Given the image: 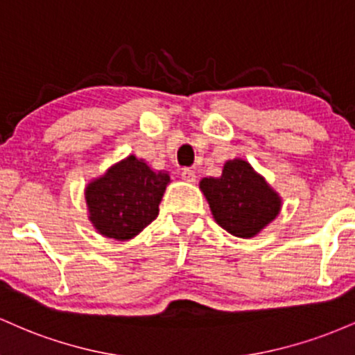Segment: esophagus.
Returning a JSON list of instances; mask_svg holds the SVG:
<instances>
[{
    "label": "esophagus",
    "mask_w": 355,
    "mask_h": 355,
    "mask_svg": "<svg viewBox=\"0 0 355 355\" xmlns=\"http://www.w3.org/2000/svg\"><path fill=\"white\" fill-rule=\"evenodd\" d=\"M181 178L188 182L196 181V174H194V171L189 169V167H186V169L181 171Z\"/></svg>",
    "instance_id": "34e87169"
}]
</instances>
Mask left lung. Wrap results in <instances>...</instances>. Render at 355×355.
I'll return each mask as SVG.
<instances>
[{
  "mask_svg": "<svg viewBox=\"0 0 355 355\" xmlns=\"http://www.w3.org/2000/svg\"><path fill=\"white\" fill-rule=\"evenodd\" d=\"M214 221L233 236L253 238L278 216L282 199L243 159L223 166L221 178L199 182Z\"/></svg>",
  "mask_w": 355,
  "mask_h": 355,
  "instance_id": "8db88e82",
  "label": "left lung"
}]
</instances>
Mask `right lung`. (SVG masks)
<instances>
[{"label": "right lung", "instance_id": "obj_1", "mask_svg": "<svg viewBox=\"0 0 355 355\" xmlns=\"http://www.w3.org/2000/svg\"><path fill=\"white\" fill-rule=\"evenodd\" d=\"M169 182L166 171L156 173L144 159H122L85 188L89 220L102 236L130 240L156 220Z\"/></svg>", "mask_w": 355, "mask_h": 355}]
</instances>
